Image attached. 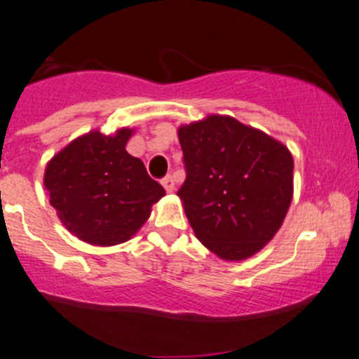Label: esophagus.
Listing matches in <instances>:
<instances>
[{
    "label": "esophagus",
    "mask_w": 359,
    "mask_h": 359,
    "mask_svg": "<svg viewBox=\"0 0 359 359\" xmlns=\"http://www.w3.org/2000/svg\"><path fill=\"white\" fill-rule=\"evenodd\" d=\"M162 185H163V189H165L167 192H172L175 189V179H174V175H165L162 179Z\"/></svg>",
    "instance_id": "34e87169"
}]
</instances>
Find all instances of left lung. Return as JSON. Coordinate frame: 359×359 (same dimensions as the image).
Masks as SVG:
<instances>
[{
  "label": "left lung",
  "mask_w": 359,
  "mask_h": 359,
  "mask_svg": "<svg viewBox=\"0 0 359 359\" xmlns=\"http://www.w3.org/2000/svg\"><path fill=\"white\" fill-rule=\"evenodd\" d=\"M185 182L177 196L196 237L241 261L279 231L292 198V155L264 132L210 115L179 128Z\"/></svg>",
  "instance_id": "8db88e82"
}]
</instances>
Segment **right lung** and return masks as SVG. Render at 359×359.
<instances>
[{
  "instance_id": "1",
  "label": "right lung",
  "mask_w": 359,
  "mask_h": 359,
  "mask_svg": "<svg viewBox=\"0 0 359 359\" xmlns=\"http://www.w3.org/2000/svg\"><path fill=\"white\" fill-rule=\"evenodd\" d=\"M132 130H98L68 144L48 162L45 189L63 226L95 245L125 243L165 196L144 162L125 150Z\"/></svg>"
}]
</instances>
